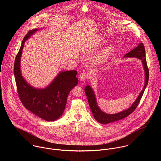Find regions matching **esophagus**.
<instances>
[{"label":"esophagus","instance_id":"1","mask_svg":"<svg viewBox=\"0 0 161 161\" xmlns=\"http://www.w3.org/2000/svg\"><path fill=\"white\" fill-rule=\"evenodd\" d=\"M88 77H89L88 74H86V72H81V73L79 74V79H80V81H84V80L87 79H88Z\"/></svg>","mask_w":161,"mask_h":161}]
</instances>
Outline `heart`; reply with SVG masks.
<instances>
[{
    "label": "heart",
    "instance_id": "obj_1",
    "mask_svg": "<svg viewBox=\"0 0 161 161\" xmlns=\"http://www.w3.org/2000/svg\"><path fill=\"white\" fill-rule=\"evenodd\" d=\"M112 49H110V48L105 49V50L98 56V58H97L96 61H97V63H102V62H103V61H105V59H107L108 58V56L110 55V54L112 53Z\"/></svg>",
    "mask_w": 161,
    "mask_h": 161
}]
</instances>
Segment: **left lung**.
<instances>
[{"label":"left lung","instance_id":"obj_1","mask_svg":"<svg viewBox=\"0 0 161 161\" xmlns=\"http://www.w3.org/2000/svg\"><path fill=\"white\" fill-rule=\"evenodd\" d=\"M125 57H133V58H137L142 60V63L144 66V69L145 70V84L144 87L143 88V90L140 93L139 95L138 96L137 99L134 102V103L132 105V106L128 108V110H126L123 112H119L116 114H107L104 112H103L97 106L95 97L94 95V93L92 91V88L89 86H87L85 87V92L86 93L89 104L90 106V108L91 109L93 115L95 118V119L98 121L99 123L102 124H107L109 123L114 122L118 120H120L121 119H123L130 115L131 113H133L135 109L137 108L138 104L140 102V100L144 93V90L147 85L148 80H149V69L147 65V62L146 59V54H145V49L143 43H139L137 47L134 48L133 50L128 53L126 54H125Z\"/></svg>","mask_w":161,"mask_h":161}]
</instances>
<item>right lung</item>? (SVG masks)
I'll list each match as a JSON object with an SVG mask.
<instances>
[{
  "instance_id": "1",
  "label": "right lung",
  "mask_w": 161,
  "mask_h": 161,
  "mask_svg": "<svg viewBox=\"0 0 161 161\" xmlns=\"http://www.w3.org/2000/svg\"><path fill=\"white\" fill-rule=\"evenodd\" d=\"M37 30H30L25 36L15 59L14 72L18 95L23 106L41 118L52 121L63 114L69 92L78 84L77 71L72 70L60 72L44 89H35L26 83L20 72L21 55L25 42Z\"/></svg>"
}]
</instances>
